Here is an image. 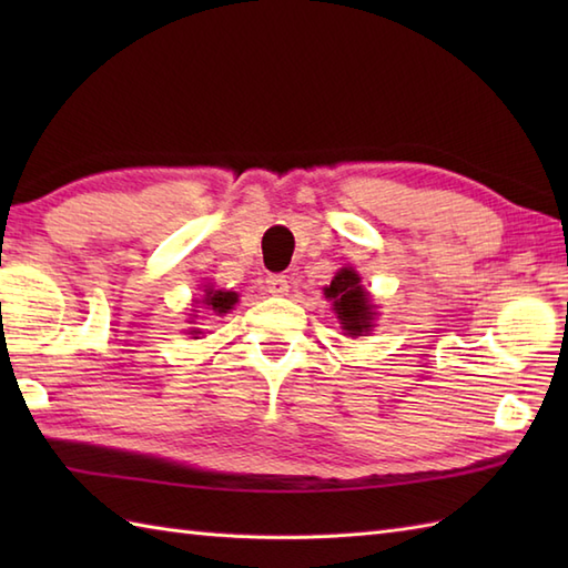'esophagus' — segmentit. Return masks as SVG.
<instances>
[{
  "instance_id": "34e87169",
  "label": "esophagus",
  "mask_w": 568,
  "mask_h": 568,
  "mask_svg": "<svg viewBox=\"0 0 568 568\" xmlns=\"http://www.w3.org/2000/svg\"><path fill=\"white\" fill-rule=\"evenodd\" d=\"M287 291H291V285H287V277L285 275H268L265 277V293L271 295H287Z\"/></svg>"
}]
</instances>
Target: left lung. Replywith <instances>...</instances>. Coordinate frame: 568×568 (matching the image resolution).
<instances>
[{
    "label": "left lung",
    "mask_w": 568,
    "mask_h": 568,
    "mask_svg": "<svg viewBox=\"0 0 568 568\" xmlns=\"http://www.w3.org/2000/svg\"><path fill=\"white\" fill-rule=\"evenodd\" d=\"M324 295H327L334 303V312L339 317L342 327L361 336L371 332V320H373V305H371V295L364 291L361 285V277L352 268H342L334 275V281L329 287H324Z\"/></svg>",
    "instance_id": "obj_1"
}]
</instances>
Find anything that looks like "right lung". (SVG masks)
<instances>
[{
    "label": "right lung",
    "instance_id": "1",
    "mask_svg": "<svg viewBox=\"0 0 568 568\" xmlns=\"http://www.w3.org/2000/svg\"><path fill=\"white\" fill-rule=\"evenodd\" d=\"M202 303L207 305V310H212L214 315H224V312H229L234 307V303H236V293H224V291H212V287H207V291H204V297H202ZM192 332H200V329H192Z\"/></svg>",
    "mask_w": 568,
    "mask_h": 568
}]
</instances>
